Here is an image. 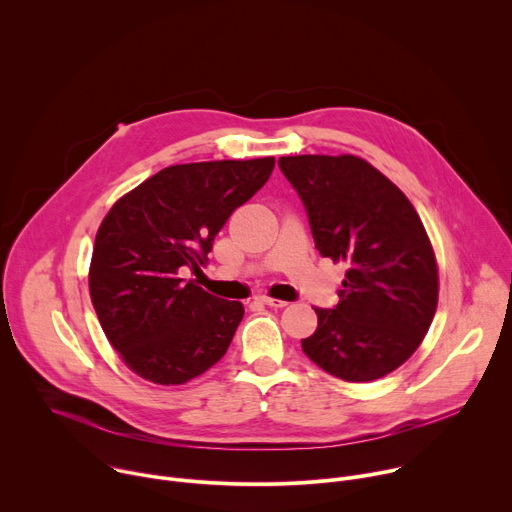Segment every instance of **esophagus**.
I'll return each mask as SVG.
<instances>
[{
	"mask_svg": "<svg viewBox=\"0 0 512 512\" xmlns=\"http://www.w3.org/2000/svg\"><path fill=\"white\" fill-rule=\"evenodd\" d=\"M259 302L265 304V306H269V308H285V306H287V302H283V300H273V298H267V296L259 298Z\"/></svg>",
	"mask_w": 512,
	"mask_h": 512,
	"instance_id": "esophagus-1",
	"label": "esophagus"
}]
</instances>
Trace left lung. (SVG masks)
I'll return each instance as SVG.
<instances>
[{
	"label": "left lung",
	"instance_id": "1",
	"mask_svg": "<svg viewBox=\"0 0 512 512\" xmlns=\"http://www.w3.org/2000/svg\"><path fill=\"white\" fill-rule=\"evenodd\" d=\"M279 168L298 192L322 257L346 265L334 308L302 350L342 381L381 379L417 350L437 308V265L419 214L369 162L287 156Z\"/></svg>",
	"mask_w": 512,
	"mask_h": 512
}]
</instances>
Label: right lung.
Returning <instances> with one entry per match:
<instances>
[{
  "mask_svg": "<svg viewBox=\"0 0 512 512\" xmlns=\"http://www.w3.org/2000/svg\"><path fill=\"white\" fill-rule=\"evenodd\" d=\"M273 166V158L170 166L105 216L91 259V300L105 336L141 379L182 385L225 356L243 304L208 294L180 271L206 267L214 237Z\"/></svg>",
  "mask_w": 512,
  "mask_h": 512,
  "instance_id": "right-lung-1",
  "label": "right lung"
}]
</instances>
